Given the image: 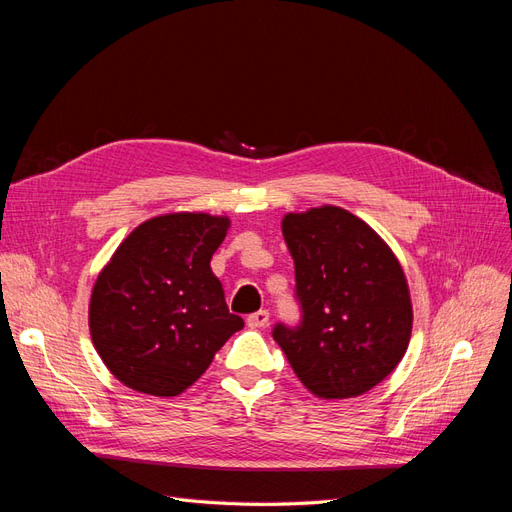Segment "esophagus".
I'll return each instance as SVG.
<instances>
[{
    "label": "esophagus",
    "instance_id": "esophagus-1",
    "mask_svg": "<svg viewBox=\"0 0 512 512\" xmlns=\"http://www.w3.org/2000/svg\"><path fill=\"white\" fill-rule=\"evenodd\" d=\"M245 322H247V327H250V329L267 327V324H269V312H267V309H258V312L247 316Z\"/></svg>",
    "mask_w": 512,
    "mask_h": 512
}]
</instances>
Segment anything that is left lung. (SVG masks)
Segmentation results:
<instances>
[{
    "mask_svg": "<svg viewBox=\"0 0 512 512\" xmlns=\"http://www.w3.org/2000/svg\"><path fill=\"white\" fill-rule=\"evenodd\" d=\"M301 322H277L273 339L309 393L359 397L404 359L412 303L404 269L378 232L333 205L288 213Z\"/></svg>",
    "mask_w": 512,
    "mask_h": 512,
    "instance_id": "8db88e82",
    "label": "left lung"
}]
</instances>
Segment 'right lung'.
Returning <instances> with one entry per match:
<instances>
[{"label":"right lung","instance_id":"obj_1","mask_svg":"<svg viewBox=\"0 0 512 512\" xmlns=\"http://www.w3.org/2000/svg\"><path fill=\"white\" fill-rule=\"evenodd\" d=\"M230 226L209 213H166L136 226L100 271L89 331L111 374L138 393L175 397L243 329L211 256Z\"/></svg>","mask_w":512,"mask_h":512}]
</instances>
